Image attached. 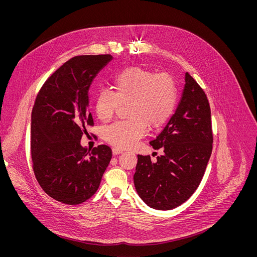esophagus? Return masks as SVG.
Listing matches in <instances>:
<instances>
[{
  "mask_svg": "<svg viewBox=\"0 0 257 257\" xmlns=\"http://www.w3.org/2000/svg\"><path fill=\"white\" fill-rule=\"evenodd\" d=\"M122 153H123V151L120 150V149H117V148H114V149H113V155H115V156L120 155V154H122Z\"/></svg>",
  "mask_w": 257,
  "mask_h": 257,
  "instance_id": "obj_1",
  "label": "esophagus"
}]
</instances>
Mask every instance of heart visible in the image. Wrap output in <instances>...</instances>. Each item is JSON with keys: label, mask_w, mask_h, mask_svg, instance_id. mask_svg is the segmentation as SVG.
I'll return each mask as SVG.
<instances>
[{"label": "heart", "mask_w": 257, "mask_h": 257, "mask_svg": "<svg viewBox=\"0 0 257 257\" xmlns=\"http://www.w3.org/2000/svg\"><path fill=\"white\" fill-rule=\"evenodd\" d=\"M114 90L102 88L94 97V111L101 122L111 120L120 104H126L127 120L117 121L102 131L103 139L117 149L134 145L146 132L162 128L174 113L177 86L168 74L142 67H129L116 73Z\"/></svg>", "instance_id": "heart-1"}]
</instances>
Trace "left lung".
<instances>
[{
    "label": "left lung",
    "mask_w": 257,
    "mask_h": 257,
    "mask_svg": "<svg viewBox=\"0 0 257 257\" xmlns=\"http://www.w3.org/2000/svg\"><path fill=\"white\" fill-rule=\"evenodd\" d=\"M210 106L200 85L187 72L185 87L176 113L161 134L150 142L163 156L154 163L138 155L134 185L149 206L169 210L195 192L212 151Z\"/></svg>",
    "instance_id": "8db88e82"
}]
</instances>
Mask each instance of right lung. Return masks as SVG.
Here are the masks:
<instances>
[{
  "label": "right lung",
  "instance_id": "add662e5",
  "mask_svg": "<svg viewBox=\"0 0 257 257\" xmlns=\"http://www.w3.org/2000/svg\"><path fill=\"white\" fill-rule=\"evenodd\" d=\"M111 55L71 58L46 80L31 114L32 169L42 189L62 203L75 205L98 189L112 159V150L100 144L93 150L80 145L93 126L88 90Z\"/></svg>",
  "mask_w": 257,
  "mask_h": 257
}]
</instances>
